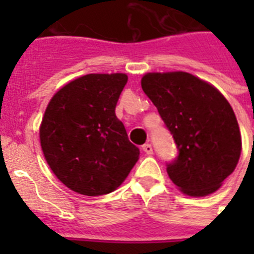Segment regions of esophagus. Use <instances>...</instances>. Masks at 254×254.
<instances>
[{"instance_id":"esophagus-1","label":"esophagus","mask_w":254,"mask_h":254,"mask_svg":"<svg viewBox=\"0 0 254 254\" xmlns=\"http://www.w3.org/2000/svg\"><path fill=\"white\" fill-rule=\"evenodd\" d=\"M142 150L145 151L147 155L153 154V147H151L150 143H145V145H142Z\"/></svg>"}]
</instances>
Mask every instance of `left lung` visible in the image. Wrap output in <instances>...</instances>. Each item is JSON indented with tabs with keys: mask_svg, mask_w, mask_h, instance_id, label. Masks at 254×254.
<instances>
[{
	"mask_svg": "<svg viewBox=\"0 0 254 254\" xmlns=\"http://www.w3.org/2000/svg\"><path fill=\"white\" fill-rule=\"evenodd\" d=\"M141 85L177 145V158L166 163L170 179L191 196L215 192L240 158L232 107L216 88L187 72L146 73Z\"/></svg>",
	"mask_w": 254,
	"mask_h": 254,
	"instance_id": "left-lung-1",
	"label": "left lung"
}]
</instances>
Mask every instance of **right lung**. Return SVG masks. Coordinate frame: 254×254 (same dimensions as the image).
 Returning <instances> with one entry per match:
<instances>
[{"instance_id":"add662e5","label":"right lung","mask_w":254,"mask_h":254,"mask_svg":"<svg viewBox=\"0 0 254 254\" xmlns=\"http://www.w3.org/2000/svg\"><path fill=\"white\" fill-rule=\"evenodd\" d=\"M125 73H89L54 95L42 120L41 146L59 181L81 195L115 191L138 161L116 105Z\"/></svg>"}]
</instances>
